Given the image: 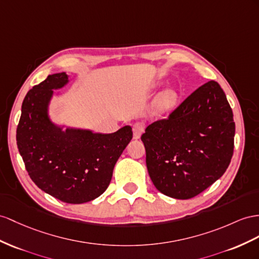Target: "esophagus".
<instances>
[{
    "instance_id": "esophagus-1",
    "label": "esophagus",
    "mask_w": 259,
    "mask_h": 259,
    "mask_svg": "<svg viewBox=\"0 0 259 259\" xmlns=\"http://www.w3.org/2000/svg\"><path fill=\"white\" fill-rule=\"evenodd\" d=\"M144 123L143 122H136L134 124V127H132V129H134V136L136 139H139L141 137V135L144 132Z\"/></svg>"
}]
</instances>
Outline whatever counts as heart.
<instances>
[{"label":"heart","mask_w":259,"mask_h":259,"mask_svg":"<svg viewBox=\"0 0 259 259\" xmlns=\"http://www.w3.org/2000/svg\"><path fill=\"white\" fill-rule=\"evenodd\" d=\"M178 95L174 91H166L156 98L154 103V110L158 114L167 112L173 109L177 104Z\"/></svg>","instance_id":"b5f03b06"}]
</instances>
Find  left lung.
<instances>
[{
    "instance_id": "8db88e82",
    "label": "left lung",
    "mask_w": 259,
    "mask_h": 259,
    "mask_svg": "<svg viewBox=\"0 0 259 259\" xmlns=\"http://www.w3.org/2000/svg\"><path fill=\"white\" fill-rule=\"evenodd\" d=\"M234 135L233 112L221 86L204 83L141 137L156 189L176 199L202 193L229 167Z\"/></svg>"
}]
</instances>
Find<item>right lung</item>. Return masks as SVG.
<instances>
[{
	"instance_id": "add662e5",
	"label": "right lung",
	"mask_w": 259,
	"mask_h": 259,
	"mask_svg": "<svg viewBox=\"0 0 259 259\" xmlns=\"http://www.w3.org/2000/svg\"><path fill=\"white\" fill-rule=\"evenodd\" d=\"M69 81L65 73L48 75L25 96L16 130L19 153L31 181L66 203H83L109 186L115 164L132 139L130 125L114 134L66 129L50 121L52 90Z\"/></svg>"
}]
</instances>
